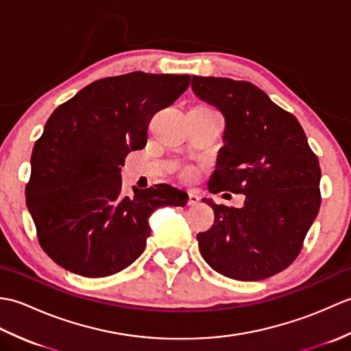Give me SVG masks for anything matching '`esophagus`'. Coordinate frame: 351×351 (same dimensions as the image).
<instances>
[{"instance_id":"1","label":"esophagus","mask_w":351,"mask_h":351,"mask_svg":"<svg viewBox=\"0 0 351 351\" xmlns=\"http://www.w3.org/2000/svg\"><path fill=\"white\" fill-rule=\"evenodd\" d=\"M200 202V196L195 191H190L189 193V205L190 206H196Z\"/></svg>"}]
</instances>
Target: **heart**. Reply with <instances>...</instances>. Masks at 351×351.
Returning <instances> with one entry per match:
<instances>
[{
	"label": "heart",
	"mask_w": 351,
	"mask_h": 351,
	"mask_svg": "<svg viewBox=\"0 0 351 351\" xmlns=\"http://www.w3.org/2000/svg\"><path fill=\"white\" fill-rule=\"evenodd\" d=\"M180 176L185 181H191V180H195V178H196V171L193 170L191 167H184V169L180 170Z\"/></svg>",
	"instance_id": "heart-1"
}]
</instances>
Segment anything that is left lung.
<instances>
[{
    "label": "left lung",
    "mask_w": 351,
    "mask_h": 351,
    "mask_svg": "<svg viewBox=\"0 0 351 351\" xmlns=\"http://www.w3.org/2000/svg\"><path fill=\"white\" fill-rule=\"evenodd\" d=\"M200 99L226 119V146L208 189L243 193V208L217 205L197 235L204 259L237 280H261L293 264L319 205L322 169L302 125L249 81L193 77Z\"/></svg>",
    "instance_id": "left-lung-1"
}]
</instances>
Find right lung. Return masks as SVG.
Returning <instances> with one entry per match:
<instances>
[{"mask_svg": "<svg viewBox=\"0 0 351 351\" xmlns=\"http://www.w3.org/2000/svg\"><path fill=\"white\" fill-rule=\"evenodd\" d=\"M190 81L131 72L95 81L54 110L33 149L25 202L56 264L84 278L122 271L143 253L152 211L187 205L167 184L122 195L121 170L126 155L145 147L154 114Z\"/></svg>", "mask_w": 351, "mask_h": 351, "instance_id": "obj_1", "label": "right lung"}]
</instances>
